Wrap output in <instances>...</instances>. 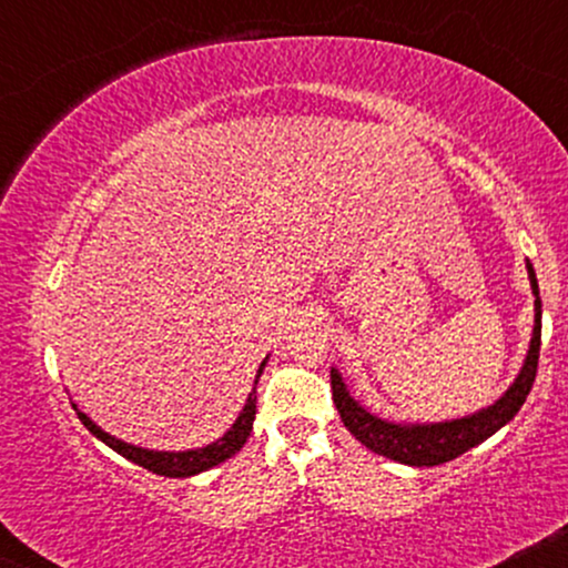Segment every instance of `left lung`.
<instances>
[{"instance_id":"left-lung-1","label":"left lung","mask_w":568,"mask_h":568,"mask_svg":"<svg viewBox=\"0 0 568 568\" xmlns=\"http://www.w3.org/2000/svg\"><path fill=\"white\" fill-rule=\"evenodd\" d=\"M526 272H529L534 293V331L529 352H526V361L520 366L518 376H515L510 387L491 406L443 422L384 419V416L374 414V410L352 397L342 371L334 366L331 368V387H334V403L344 427L374 454L387 456V459H395L400 465L410 467H435L443 465V462H452L505 427L518 414L531 393L534 376H537L539 338H542V298H539V285L531 262H526Z\"/></svg>"}]
</instances>
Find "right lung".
I'll return each instance as SVG.
<instances>
[{
  "label": "right lung",
  "instance_id": "right-lung-1",
  "mask_svg": "<svg viewBox=\"0 0 568 568\" xmlns=\"http://www.w3.org/2000/svg\"><path fill=\"white\" fill-rule=\"evenodd\" d=\"M266 361H270V357H264L262 366H258L251 395H247L245 406H243V410H240L237 419H234V425L226 429L219 440L207 443V446H202V448H186V452H158V448L133 446V443L114 438L112 433H106V429L98 427L95 422L84 414V410L77 408V403H71V406H74L82 425L88 427L98 440L106 443L112 452L125 456V459L133 462V465L143 467V470L165 475V478H192V475H200V473L211 470V467L221 465V462L232 459V456L245 446L247 435H251V429H253V419H256V384H258V376L264 374Z\"/></svg>",
  "mask_w": 568,
  "mask_h": 568
}]
</instances>
